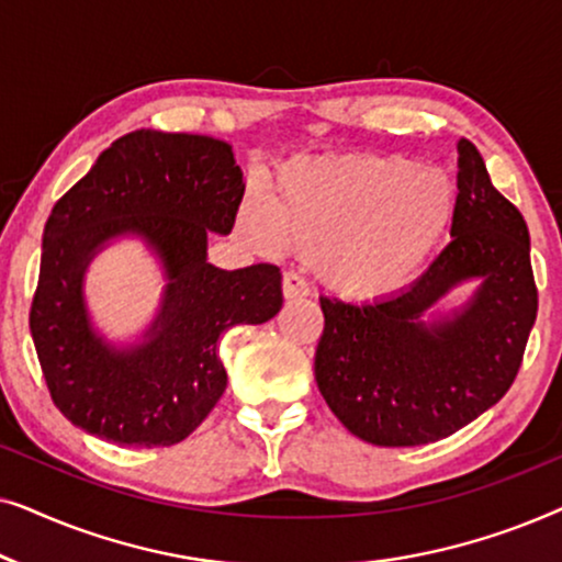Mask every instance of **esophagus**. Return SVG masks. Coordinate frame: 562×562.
<instances>
[{"label": "esophagus", "instance_id": "obj_1", "mask_svg": "<svg viewBox=\"0 0 562 562\" xmlns=\"http://www.w3.org/2000/svg\"><path fill=\"white\" fill-rule=\"evenodd\" d=\"M306 294H310V286H306L302 276L283 273V299H286V302H294V299H302Z\"/></svg>", "mask_w": 562, "mask_h": 562}]
</instances>
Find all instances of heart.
Wrapping results in <instances>:
<instances>
[{"mask_svg": "<svg viewBox=\"0 0 562 562\" xmlns=\"http://www.w3.org/2000/svg\"><path fill=\"white\" fill-rule=\"evenodd\" d=\"M458 189L440 168L398 156L294 160L243 204L237 227L252 248L310 256L317 279L350 302L409 286L448 240Z\"/></svg>", "mask_w": 562, "mask_h": 562, "instance_id": "obj_1", "label": "heart"}]
</instances>
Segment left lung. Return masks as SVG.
Segmentation results:
<instances>
[{
    "label": "left lung",
    "instance_id": "8db88e82",
    "mask_svg": "<svg viewBox=\"0 0 562 562\" xmlns=\"http://www.w3.org/2000/svg\"><path fill=\"white\" fill-rule=\"evenodd\" d=\"M452 243L394 296L348 304L322 296L314 379L360 440L412 448L442 440L491 409L514 383L537 319L529 229L496 191L473 143L458 140ZM463 305L440 313L452 288Z\"/></svg>",
    "mask_w": 562,
    "mask_h": 562
}]
</instances>
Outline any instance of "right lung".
<instances>
[{
  "label": "right lung",
  "instance_id": "right-lung-1",
  "mask_svg": "<svg viewBox=\"0 0 562 562\" xmlns=\"http://www.w3.org/2000/svg\"><path fill=\"white\" fill-rule=\"evenodd\" d=\"M243 194L233 145L135 130L58 199L45 222L30 333L71 425L114 445L166 448L214 409L227 386L220 337L263 325L283 304L276 266L222 271L206 260V240L229 235ZM120 239H140L167 281L157 317L127 344L98 333L82 291L90 260Z\"/></svg>",
  "mask_w": 562,
  "mask_h": 562
}]
</instances>
